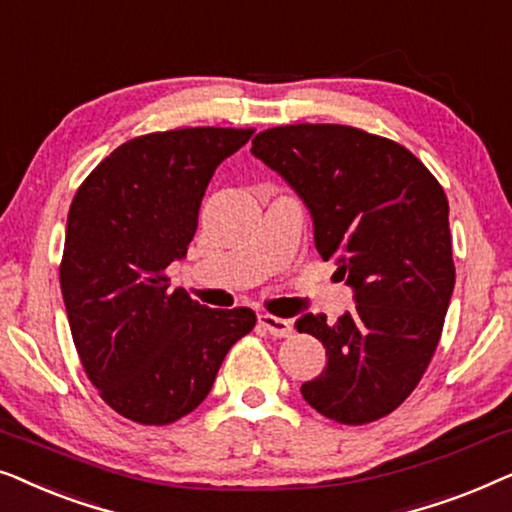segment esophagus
<instances>
[{
	"instance_id": "obj_1",
	"label": "esophagus",
	"mask_w": 512,
	"mask_h": 512,
	"mask_svg": "<svg viewBox=\"0 0 512 512\" xmlns=\"http://www.w3.org/2000/svg\"><path fill=\"white\" fill-rule=\"evenodd\" d=\"M258 321H261V326L265 328V331H268L270 335H275V338H286V335L293 333V326L289 319L272 317V314H261Z\"/></svg>"
}]
</instances>
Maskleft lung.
I'll return each instance as SVG.
<instances>
[{
    "instance_id": "8db88e82",
    "label": "left lung",
    "mask_w": 512,
    "mask_h": 512,
    "mask_svg": "<svg viewBox=\"0 0 512 512\" xmlns=\"http://www.w3.org/2000/svg\"><path fill=\"white\" fill-rule=\"evenodd\" d=\"M251 144L305 202L314 247L354 291L333 324L296 321L328 356L300 394L340 424L375 422L412 394L443 333L454 289L443 186L405 146L349 125H279Z\"/></svg>"
}]
</instances>
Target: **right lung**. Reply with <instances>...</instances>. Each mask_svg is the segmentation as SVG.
<instances>
[{
	"instance_id": "right-lung-1",
	"label": "right lung",
	"mask_w": 512,
	"mask_h": 512,
	"mask_svg": "<svg viewBox=\"0 0 512 512\" xmlns=\"http://www.w3.org/2000/svg\"><path fill=\"white\" fill-rule=\"evenodd\" d=\"M254 130L184 128L135 137L76 191L60 289L88 380L118 415L172 424L205 401L228 349L256 324L212 310L165 268L186 258L216 167Z\"/></svg>"
}]
</instances>
